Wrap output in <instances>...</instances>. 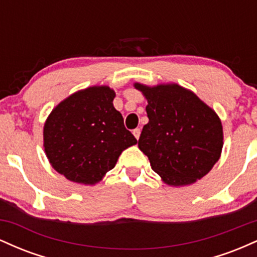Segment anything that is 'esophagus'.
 Returning a JSON list of instances; mask_svg holds the SVG:
<instances>
[{
    "label": "esophagus",
    "mask_w": 257,
    "mask_h": 257,
    "mask_svg": "<svg viewBox=\"0 0 257 257\" xmlns=\"http://www.w3.org/2000/svg\"><path fill=\"white\" fill-rule=\"evenodd\" d=\"M133 134H134L135 139H137V140H139V138H140V134H141V131L139 128L134 129V131H133Z\"/></svg>",
    "instance_id": "obj_1"
}]
</instances>
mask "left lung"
<instances>
[{"instance_id": "obj_1", "label": "left lung", "mask_w": 257, "mask_h": 257, "mask_svg": "<svg viewBox=\"0 0 257 257\" xmlns=\"http://www.w3.org/2000/svg\"><path fill=\"white\" fill-rule=\"evenodd\" d=\"M134 87L147 100L149 123L141 132L139 149L149 157L153 172L169 186L202 179L222 151V124L216 112L176 83Z\"/></svg>"}]
</instances>
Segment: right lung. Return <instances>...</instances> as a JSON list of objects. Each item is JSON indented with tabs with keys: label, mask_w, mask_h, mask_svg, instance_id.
<instances>
[{
	"label": "right lung",
	"mask_w": 257,
	"mask_h": 257,
	"mask_svg": "<svg viewBox=\"0 0 257 257\" xmlns=\"http://www.w3.org/2000/svg\"><path fill=\"white\" fill-rule=\"evenodd\" d=\"M114 96L107 85L78 90L55 106L44 123L47 158L70 181L95 185L138 143L114 108Z\"/></svg>",
	"instance_id": "obj_1"
}]
</instances>
